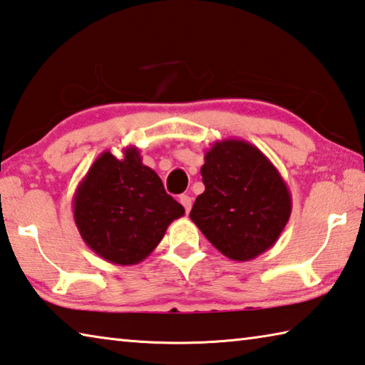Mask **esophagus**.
Wrapping results in <instances>:
<instances>
[{"instance_id": "1", "label": "esophagus", "mask_w": 365, "mask_h": 365, "mask_svg": "<svg viewBox=\"0 0 365 365\" xmlns=\"http://www.w3.org/2000/svg\"><path fill=\"white\" fill-rule=\"evenodd\" d=\"M178 201H180V204L183 205L185 210H187V214H188V212L191 210V204H193V202H191V197L188 195H182L180 200H178Z\"/></svg>"}]
</instances>
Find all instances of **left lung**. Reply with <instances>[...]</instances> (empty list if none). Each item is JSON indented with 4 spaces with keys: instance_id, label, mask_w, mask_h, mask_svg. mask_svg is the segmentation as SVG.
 <instances>
[{
    "instance_id": "1",
    "label": "left lung",
    "mask_w": 365,
    "mask_h": 365,
    "mask_svg": "<svg viewBox=\"0 0 365 365\" xmlns=\"http://www.w3.org/2000/svg\"><path fill=\"white\" fill-rule=\"evenodd\" d=\"M204 193L190 218L225 257L249 262L269 247L289 222L292 196L279 170L255 145L225 138L205 151Z\"/></svg>"
}]
</instances>
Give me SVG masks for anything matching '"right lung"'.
Here are the masks:
<instances>
[{
	"mask_svg": "<svg viewBox=\"0 0 365 365\" xmlns=\"http://www.w3.org/2000/svg\"><path fill=\"white\" fill-rule=\"evenodd\" d=\"M183 214V205L165 193L137 147H125L123 158L103 151L73 196V218L83 241L121 267L145 260Z\"/></svg>",
	"mask_w": 365,
	"mask_h": 365,
	"instance_id": "add662e5",
	"label": "right lung"
}]
</instances>
